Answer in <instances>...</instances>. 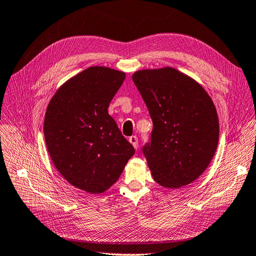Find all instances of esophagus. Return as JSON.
<instances>
[{"mask_svg": "<svg viewBox=\"0 0 256 256\" xmlns=\"http://www.w3.org/2000/svg\"><path fill=\"white\" fill-rule=\"evenodd\" d=\"M128 142L133 144V147H134L135 149L138 148V138H137L136 136H130V137L128 138Z\"/></svg>", "mask_w": 256, "mask_h": 256, "instance_id": "esophagus-1", "label": "esophagus"}]
</instances>
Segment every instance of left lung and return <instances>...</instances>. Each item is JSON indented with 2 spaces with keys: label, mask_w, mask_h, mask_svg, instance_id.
<instances>
[{
  "label": "left lung",
  "mask_w": 256,
  "mask_h": 256,
  "mask_svg": "<svg viewBox=\"0 0 256 256\" xmlns=\"http://www.w3.org/2000/svg\"><path fill=\"white\" fill-rule=\"evenodd\" d=\"M133 82L153 122L151 142L144 146L153 179L179 188L206 170L218 142L212 100L193 78L172 68L135 72Z\"/></svg>",
  "instance_id": "obj_1"
}]
</instances>
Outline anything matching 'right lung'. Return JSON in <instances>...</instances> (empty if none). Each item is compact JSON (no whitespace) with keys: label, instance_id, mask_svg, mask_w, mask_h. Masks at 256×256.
Masks as SVG:
<instances>
[{"label":"right lung","instance_id":"obj_1","mask_svg":"<svg viewBox=\"0 0 256 256\" xmlns=\"http://www.w3.org/2000/svg\"><path fill=\"white\" fill-rule=\"evenodd\" d=\"M124 79L120 70L88 68L64 82L47 107L44 135L52 163L88 193L110 188L135 153L107 110Z\"/></svg>","mask_w":256,"mask_h":256}]
</instances>
